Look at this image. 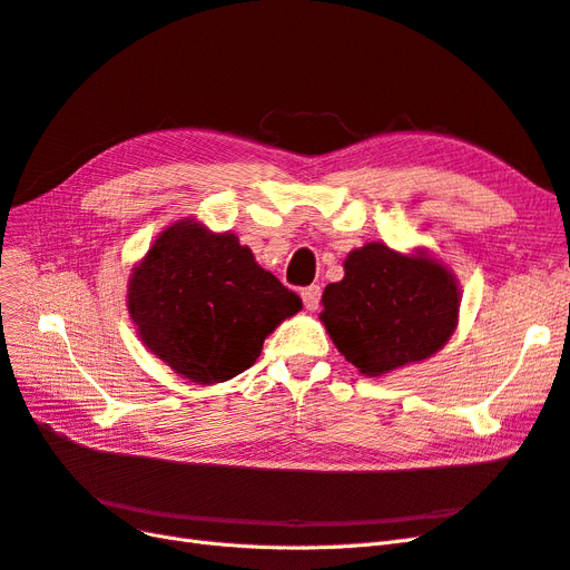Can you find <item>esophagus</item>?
Here are the masks:
<instances>
[{
  "mask_svg": "<svg viewBox=\"0 0 570 570\" xmlns=\"http://www.w3.org/2000/svg\"><path fill=\"white\" fill-rule=\"evenodd\" d=\"M302 299H304L306 312H316L318 304H321V287H318V285L304 287V289H302Z\"/></svg>",
  "mask_w": 570,
  "mask_h": 570,
  "instance_id": "esophagus-1",
  "label": "esophagus"
}]
</instances>
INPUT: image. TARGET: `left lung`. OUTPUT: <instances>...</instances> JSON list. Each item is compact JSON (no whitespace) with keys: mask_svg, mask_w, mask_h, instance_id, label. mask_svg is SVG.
<instances>
[{"mask_svg":"<svg viewBox=\"0 0 570 570\" xmlns=\"http://www.w3.org/2000/svg\"><path fill=\"white\" fill-rule=\"evenodd\" d=\"M321 321L340 354L377 377L442 350L459 323V285L438 258L383 243L350 252L344 278L323 289Z\"/></svg>","mask_w":570,"mask_h":570,"instance_id":"left-lung-1","label":"left lung"}]
</instances>
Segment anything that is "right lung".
Wrapping results in <instances>:
<instances>
[{"instance_id":"obj_1","label":"right lung","mask_w":570,"mask_h":570,"mask_svg":"<svg viewBox=\"0 0 570 570\" xmlns=\"http://www.w3.org/2000/svg\"><path fill=\"white\" fill-rule=\"evenodd\" d=\"M302 299L256 264L233 233L185 218L166 228L128 281V312L145 347L199 385L247 371Z\"/></svg>"}]
</instances>
